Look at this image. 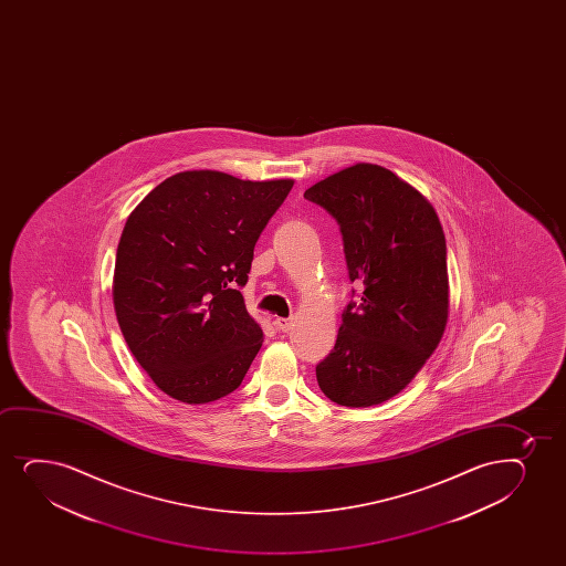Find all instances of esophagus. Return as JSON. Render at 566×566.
<instances>
[{
    "mask_svg": "<svg viewBox=\"0 0 566 566\" xmlns=\"http://www.w3.org/2000/svg\"><path fill=\"white\" fill-rule=\"evenodd\" d=\"M293 317H280L275 318V326L280 328L281 332H289L293 328Z\"/></svg>",
    "mask_w": 566,
    "mask_h": 566,
    "instance_id": "1",
    "label": "esophagus"
}]
</instances>
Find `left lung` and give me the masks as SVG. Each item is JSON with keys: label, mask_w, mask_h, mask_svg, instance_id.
I'll list each match as a JSON object with an SVG mask.
<instances>
[{"label": "left lung", "mask_w": 566, "mask_h": 566, "mask_svg": "<svg viewBox=\"0 0 566 566\" xmlns=\"http://www.w3.org/2000/svg\"><path fill=\"white\" fill-rule=\"evenodd\" d=\"M344 235L360 302L342 315L336 345L317 364L332 402L368 408L410 385L442 339L449 315L448 253L429 200L390 169L358 163L304 192Z\"/></svg>", "instance_id": "obj_1"}]
</instances>
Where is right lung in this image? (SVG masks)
Wrapping results in <instances>:
<instances>
[{
  "instance_id": "obj_1",
  "label": "right lung",
  "mask_w": 566,
  "mask_h": 566,
  "mask_svg": "<svg viewBox=\"0 0 566 566\" xmlns=\"http://www.w3.org/2000/svg\"><path fill=\"white\" fill-rule=\"evenodd\" d=\"M293 185L192 169L160 182L128 217L113 306L132 355L168 397L213 402L243 381L264 336L240 286Z\"/></svg>"
}]
</instances>
